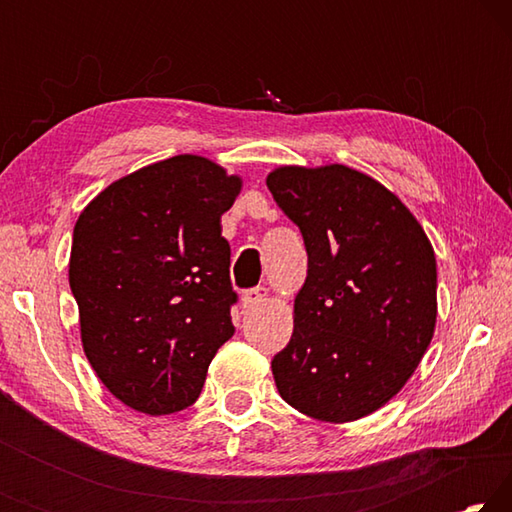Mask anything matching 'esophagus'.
Segmentation results:
<instances>
[{"label":"esophagus","mask_w":512,"mask_h":512,"mask_svg":"<svg viewBox=\"0 0 512 512\" xmlns=\"http://www.w3.org/2000/svg\"><path fill=\"white\" fill-rule=\"evenodd\" d=\"M264 298H266V289L264 287H257V289L244 291V296H241V302H244V307H255Z\"/></svg>","instance_id":"esophagus-1"}]
</instances>
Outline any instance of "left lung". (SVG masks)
Instances as JSON below:
<instances>
[{
	"mask_svg": "<svg viewBox=\"0 0 512 512\" xmlns=\"http://www.w3.org/2000/svg\"><path fill=\"white\" fill-rule=\"evenodd\" d=\"M266 185L298 225L307 280L271 368L282 400L323 422L370 415L402 391L436 327V255L400 198L345 164L277 167Z\"/></svg>",
	"mask_w": 512,
	"mask_h": 512,
	"instance_id": "left-lung-1",
	"label": "left lung"
}]
</instances>
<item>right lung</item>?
<instances>
[{
	"mask_svg": "<svg viewBox=\"0 0 512 512\" xmlns=\"http://www.w3.org/2000/svg\"><path fill=\"white\" fill-rule=\"evenodd\" d=\"M241 192L201 155H173L115 180L74 225L69 287L85 357L119 402L169 415L196 402L235 334L221 214Z\"/></svg>",
	"mask_w": 512,
	"mask_h": 512,
	"instance_id": "obj_1",
	"label": "right lung"
}]
</instances>
